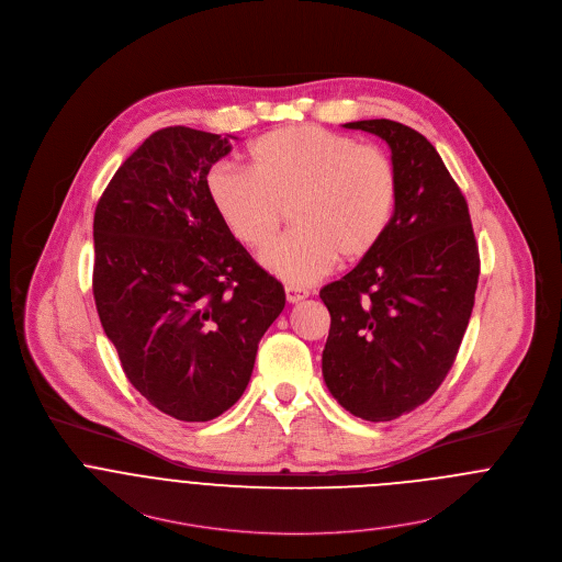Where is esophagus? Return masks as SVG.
Wrapping results in <instances>:
<instances>
[{"mask_svg": "<svg viewBox=\"0 0 562 562\" xmlns=\"http://www.w3.org/2000/svg\"><path fill=\"white\" fill-rule=\"evenodd\" d=\"M306 296H308V292L303 290V288H294V285H288V288H285V299H288L290 305H296V303L305 301Z\"/></svg>", "mask_w": 562, "mask_h": 562, "instance_id": "obj_1", "label": "esophagus"}]
</instances>
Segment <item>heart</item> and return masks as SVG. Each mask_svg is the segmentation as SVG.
I'll return each mask as SVG.
<instances>
[{
  "instance_id": "1",
  "label": "heart",
  "mask_w": 562,
  "mask_h": 562,
  "mask_svg": "<svg viewBox=\"0 0 562 562\" xmlns=\"http://www.w3.org/2000/svg\"><path fill=\"white\" fill-rule=\"evenodd\" d=\"M249 171L216 165L205 176L207 198L225 229L261 251L290 210L296 227L263 256V268L294 285L371 256L389 234L400 200V173L380 148L322 126L270 131L249 146Z\"/></svg>"
}]
</instances>
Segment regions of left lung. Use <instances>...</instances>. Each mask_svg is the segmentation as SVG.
Segmentation results:
<instances>
[{"instance_id":"1","label":"left lung","mask_w":562,"mask_h":562,"mask_svg":"<svg viewBox=\"0 0 562 562\" xmlns=\"http://www.w3.org/2000/svg\"><path fill=\"white\" fill-rule=\"evenodd\" d=\"M344 126L389 144L400 200L382 245L319 290L330 313L322 373L344 408L380 423L425 404L447 378L481 261L465 198L420 133L393 120Z\"/></svg>"}]
</instances>
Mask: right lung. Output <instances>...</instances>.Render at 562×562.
Returning a JSON list of instances; mask_svg holds the SVG:
<instances>
[{
    "label": "right lung",
    "instance_id": "obj_1",
    "mask_svg": "<svg viewBox=\"0 0 562 562\" xmlns=\"http://www.w3.org/2000/svg\"><path fill=\"white\" fill-rule=\"evenodd\" d=\"M229 135L153 133L94 212V301L128 382L154 408L212 420L245 393L283 285L225 229L207 198Z\"/></svg>",
    "mask_w": 562,
    "mask_h": 562
}]
</instances>
